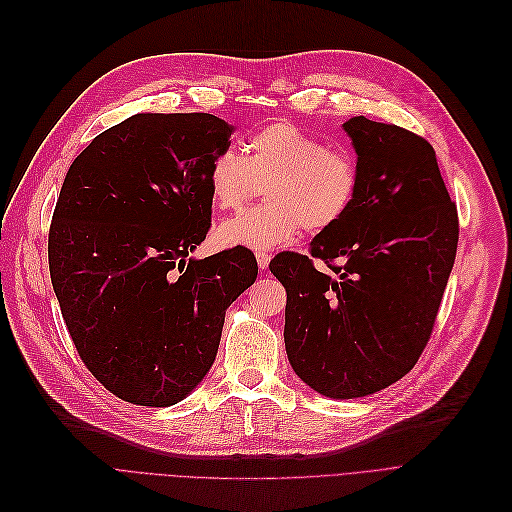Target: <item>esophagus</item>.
<instances>
[{
  "label": "esophagus",
  "instance_id": "1",
  "mask_svg": "<svg viewBox=\"0 0 512 512\" xmlns=\"http://www.w3.org/2000/svg\"><path fill=\"white\" fill-rule=\"evenodd\" d=\"M271 254L269 252H258L256 254V260H258V266H260V269L264 271V269H269V262H271Z\"/></svg>",
  "mask_w": 512,
  "mask_h": 512
}]
</instances>
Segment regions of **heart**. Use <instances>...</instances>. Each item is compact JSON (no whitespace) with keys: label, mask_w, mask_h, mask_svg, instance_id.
Instances as JSON below:
<instances>
[{"label":"heart","mask_w":512,"mask_h":512,"mask_svg":"<svg viewBox=\"0 0 512 512\" xmlns=\"http://www.w3.org/2000/svg\"><path fill=\"white\" fill-rule=\"evenodd\" d=\"M206 181L221 210L243 208L264 185L269 202L221 223L216 239L223 246L273 250L302 227L323 233L342 223L358 198L360 170L348 152L279 120L252 133L243 156L235 150L218 152L208 164Z\"/></svg>","instance_id":"b5f03b06"}]
</instances>
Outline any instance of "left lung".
<instances>
[{
    "mask_svg": "<svg viewBox=\"0 0 512 512\" xmlns=\"http://www.w3.org/2000/svg\"><path fill=\"white\" fill-rule=\"evenodd\" d=\"M358 154V198L310 254L281 252L289 286L285 350L298 377L329 398H360L402 379L423 354L458 246V212L431 143L392 123H344ZM323 259L332 273L315 271Z\"/></svg>",
    "mask_w": 512,
    "mask_h": 512,
    "instance_id": "1",
    "label": "left lung"
}]
</instances>
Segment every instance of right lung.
<instances>
[{
    "label": "right lung",
    "mask_w": 512,
    "mask_h": 512,
    "mask_svg": "<svg viewBox=\"0 0 512 512\" xmlns=\"http://www.w3.org/2000/svg\"><path fill=\"white\" fill-rule=\"evenodd\" d=\"M233 127L206 112L135 114L70 164L47 258L91 375L139 406L183 400L210 371L225 310L258 275L248 248L187 260L206 239L210 160Z\"/></svg>",
    "instance_id": "right-lung-1"
}]
</instances>
